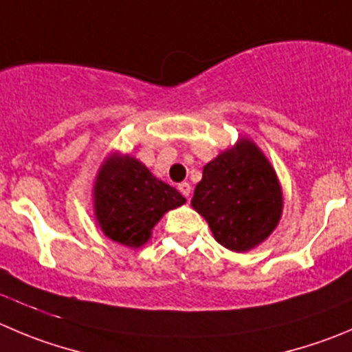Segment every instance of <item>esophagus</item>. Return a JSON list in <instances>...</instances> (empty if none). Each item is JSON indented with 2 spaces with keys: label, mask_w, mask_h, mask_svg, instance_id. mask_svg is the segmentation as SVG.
<instances>
[{
  "label": "esophagus",
  "mask_w": 352,
  "mask_h": 352,
  "mask_svg": "<svg viewBox=\"0 0 352 352\" xmlns=\"http://www.w3.org/2000/svg\"><path fill=\"white\" fill-rule=\"evenodd\" d=\"M178 190H179V192H182L185 197H190V192H192V186H190V183L183 182V183H179V185H178Z\"/></svg>",
  "instance_id": "1"
}]
</instances>
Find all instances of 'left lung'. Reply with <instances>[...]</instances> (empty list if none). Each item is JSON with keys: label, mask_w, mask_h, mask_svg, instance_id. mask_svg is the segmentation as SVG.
I'll use <instances>...</instances> for the list:
<instances>
[{"label": "left lung", "mask_w": 352, "mask_h": 352, "mask_svg": "<svg viewBox=\"0 0 352 352\" xmlns=\"http://www.w3.org/2000/svg\"><path fill=\"white\" fill-rule=\"evenodd\" d=\"M192 206L214 239L235 252L259 245L278 226L283 195L270 160L250 140H239L204 166Z\"/></svg>", "instance_id": "8db88e82"}]
</instances>
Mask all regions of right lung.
<instances>
[{"label":"right lung","mask_w":352,"mask_h":352,"mask_svg":"<svg viewBox=\"0 0 352 352\" xmlns=\"http://www.w3.org/2000/svg\"><path fill=\"white\" fill-rule=\"evenodd\" d=\"M95 217L113 242L138 249L148 242L160 217L183 206L185 197L160 182L131 155L112 153L98 170L93 186Z\"/></svg>","instance_id":"obj_1"}]
</instances>
